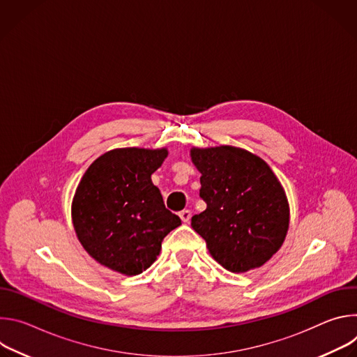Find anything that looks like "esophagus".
I'll list each match as a JSON object with an SVG mask.
<instances>
[{
  "mask_svg": "<svg viewBox=\"0 0 357 357\" xmlns=\"http://www.w3.org/2000/svg\"><path fill=\"white\" fill-rule=\"evenodd\" d=\"M179 218L182 219L183 223H189V220H190V218H192V212L188 211V209H185V211L179 212Z\"/></svg>",
  "mask_w": 357,
  "mask_h": 357,
  "instance_id": "1",
  "label": "esophagus"
}]
</instances>
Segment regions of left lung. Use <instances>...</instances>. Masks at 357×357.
I'll list each match as a JSON object with an SVG mask.
<instances>
[{"label": "left lung", "mask_w": 357, "mask_h": 357, "mask_svg": "<svg viewBox=\"0 0 357 357\" xmlns=\"http://www.w3.org/2000/svg\"><path fill=\"white\" fill-rule=\"evenodd\" d=\"M202 174L199 196L206 211L192 218L212 257L231 273L263 266L281 247L289 208L270 167L251 152L223 145L190 151Z\"/></svg>", "instance_id": "1"}]
</instances>
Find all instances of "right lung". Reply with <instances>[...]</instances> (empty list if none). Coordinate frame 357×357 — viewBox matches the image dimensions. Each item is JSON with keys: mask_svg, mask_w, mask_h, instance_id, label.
I'll use <instances>...</instances> for the list:
<instances>
[{"mask_svg": "<svg viewBox=\"0 0 357 357\" xmlns=\"http://www.w3.org/2000/svg\"><path fill=\"white\" fill-rule=\"evenodd\" d=\"M167 155L165 148L113 149L84 172L72 219L82 245L100 264L141 274L157 260L164 237L181 225L151 181Z\"/></svg>", "mask_w": 357, "mask_h": 357, "instance_id": "right-lung-1", "label": "right lung"}]
</instances>
